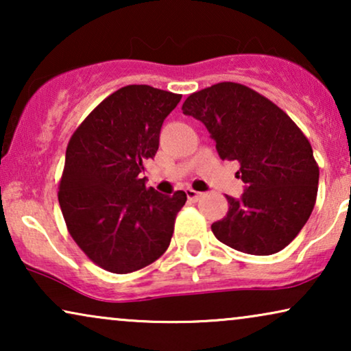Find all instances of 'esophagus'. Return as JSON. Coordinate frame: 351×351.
Returning a JSON list of instances; mask_svg holds the SVG:
<instances>
[{"mask_svg":"<svg viewBox=\"0 0 351 351\" xmlns=\"http://www.w3.org/2000/svg\"><path fill=\"white\" fill-rule=\"evenodd\" d=\"M185 193H186V198H189L190 201H198L199 196H201L199 191H196L193 189H186Z\"/></svg>","mask_w":351,"mask_h":351,"instance_id":"esophagus-1","label":"esophagus"}]
</instances>
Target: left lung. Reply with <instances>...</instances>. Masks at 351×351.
Returning <instances> with one entry per match:
<instances>
[{"label":"left lung","mask_w":351,"mask_h":351,"mask_svg":"<svg viewBox=\"0 0 351 351\" xmlns=\"http://www.w3.org/2000/svg\"><path fill=\"white\" fill-rule=\"evenodd\" d=\"M182 110L204 123L222 160L239 162L246 184L239 199L227 196V215L210 227L215 238L252 256L280 252L316 203L319 167L308 138L270 99L232 81L190 94Z\"/></svg>","instance_id":"obj_1"}]
</instances>
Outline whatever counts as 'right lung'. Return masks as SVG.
Instances as JSON below:
<instances>
[{"label":"right lung","mask_w":351,"mask_h":351,"mask_svg":"<svg viewBox=\"0 0 351 351\" xmlns=\"http://www.w3.org/2000/svg\"><path fill=\"white\" fill-rule=\"evenodd\" d=\"M182 95L129 84L104 99L71 134L59 184L66 230L104 270L126 275L158 261L169 247L186 195L145 185V162Z\"/></svg>","instance_id":"obj_1"}]
</instances>
